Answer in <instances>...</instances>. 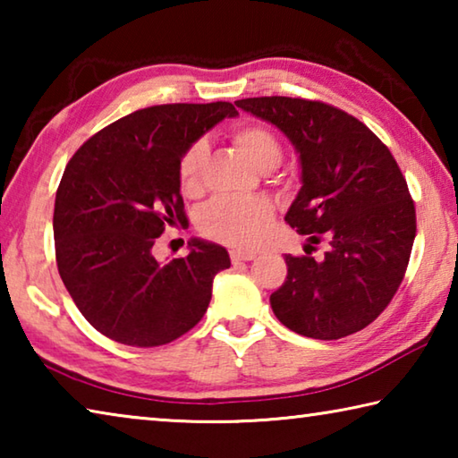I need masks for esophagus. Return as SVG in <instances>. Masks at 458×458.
Listing matches in <instances>:
<instances>
[{"mask_svg":"<svg viewBox=\"0 0 458 458\" xmlns=\"http://www.w3.org/2000/svg\"><path fill=\"white\" fill-rule=\"evenodd\" d=\"M232 262H240V260H254L257 259V252L252 250H232L230 252Z\"/></svg>","mask_w":458,"mask_h":458,"instance_id":"esophagus-1","label":"esophagus"}]
</instances>
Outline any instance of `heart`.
Wrapping results in <instances>:
<instances>
[{"instance_id":"b5f03b06","label":"heart","mask_w":458,"mask_h":458,"mask_svg":"<svg viewBox=\"0 0 458 458\" xmlns=\"http://www.w3.org/2000/svg\"><path fill=\"white\" fill-rule=\"evenodd\" d=\"M232 141L260 172L276 167L283 157V147L278 137L259 123L236 127L232 131ZM206 155V141H196L185 149L180 159L177 175H180L182 190L190 196L199 191V174ZM273 216V206L265 198H216L199 212V230L216 242L236 248H254L267 238Z\"/></svg>"}]
</instances>
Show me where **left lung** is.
<instances>
[{"label": "left lung", "mask_w": 458, "mask_h": 458, "mask_svg": "<svg viewBox=\"0 0 458 458\" xmlns=\"http://www.w3.org/2000/svg\"><path fill=\"white\" fill-rule=\"evenodd\" d=\"M275 125L299 155L301 190L284 220L307 236L305 257L286 254V278L270 294L284 327L313 339L360 331L390 303L416 236L414 201L387 147L352 114L289 97L236 100ZM326 242L314 260L309 250Z\"/></svg>", "instance_id": "left-lung-1"}]
</instances>
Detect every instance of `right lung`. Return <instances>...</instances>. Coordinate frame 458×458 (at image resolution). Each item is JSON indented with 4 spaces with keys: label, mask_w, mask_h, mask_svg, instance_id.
Here are the masks:
<instances>
[{
    "label": "right lung",
    "mask_w": 458,
    "mask_h": 458,
    "mask_svg": "<svg viewBox=\"0 0 458 458\" xmlns=\"http://www.w3.org/2000/svg\"><path fill=\"white\" fill-rule=\"evenodd\" d=\"M230 103L141 108L74 153L56 191L54 242L62 283L92 327L133 347L164 345L204 317L226 248L190 238L188 257L161 262L155 238L185 222L177 167Z\"/></svg>",
    "instance_id": "right-lung-1"
}]
</instances>
